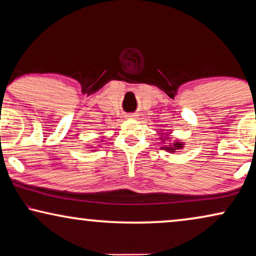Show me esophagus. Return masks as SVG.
<instances>
[{"mask_svg":"<svg viewBox=\"0 0 256 256\" xmlns=\"http://www.w3.org/2000/svg\"><path fill=\"white\" fill-rule=\"evenodd\" d=\"M128 118H135L136 115H135V114H129Z\"/></svg>","mask_w":256,"mask_h":256,"instance_id":"obj_1","label":"esophagus"}]
</instances>
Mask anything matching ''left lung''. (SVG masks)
Wrapping results in <instances>:
<instances>
[{"mask_svg": "<svg viewBox=\"0 0 256 256\" xmlns=\"http://www.w3.org/2000/svg\"><path fill=\"white\" fill-rule=\"evenodd\" d=\"M180 148H182L180 143H174V146H168V148H166V150H168V152H174V150L180 149Z\"/></svg>", "mask_w": 256, "mask_h": 256, "instance_id": "8db88e82", "label": "left lung"}]
</instances>
